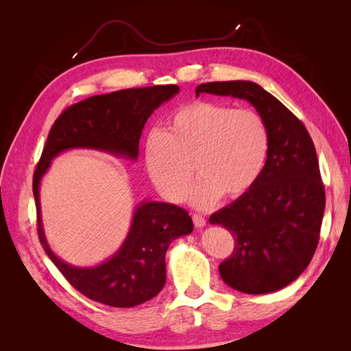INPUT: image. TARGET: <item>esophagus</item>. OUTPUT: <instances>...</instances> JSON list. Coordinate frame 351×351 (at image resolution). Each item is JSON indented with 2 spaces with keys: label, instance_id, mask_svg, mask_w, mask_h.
<instances>
[{
  "label": "esophagus",
  "instance_id": "obj_1",
  "mask_svg": "<svg viewBox=\"0 0 351 351\" xmlns=\"http://www.w3.org/2000/svg\"><path fill=\"white\" fill-rule=\"evenodd\" d=\"M193 222H195V226L197 228H202V227L206 226V219L202 217V215H199V214H193Z\"/></svg>",
  "mask_w": 351,
  "mask_h": 351
}]
</instances>
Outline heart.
Instances as JSON below:
<instances>
[{"label": "heart", "mask_w": 351, "mask_h": 351, "mask_svg": "<svg viewBox=\"0 0 351 351\" xmlns=\"http://www.w3.org/2000/svg\"><path fill=\"white\" fill-rule=\"evenodd\" d=\"M269 146V127L258 111L197 99L147 136L145 165L158 192L180 202L192 183L193 164L199 178L189 197L196 208H208L222 195H246L267 165Z\"/></svg>", "instance_id": "heart-1"}]
</instances>
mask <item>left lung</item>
I'll list each match as a JSON object with an SVG mask.
<instances>
[{"instance_id": "left-lung-1", "label": "left lung", "mask_w": 351, "mask_h": 351, "mask_svg": "<svg viewBox=\"0 0 351 351\" xmlns=\"http://www.w3.org/2000/svg\"><path fill=\"white\" fill-rule=\"evenodd\" d=\"M200 93L246 99L271 134L256 184L209 217L236 240L231 256L219 265L221 278L246 294L281 290L307 268L319 241L325 187L312 137L289 108L253 82H209L196 88V97Z\"/></svg>"}]
</instances>
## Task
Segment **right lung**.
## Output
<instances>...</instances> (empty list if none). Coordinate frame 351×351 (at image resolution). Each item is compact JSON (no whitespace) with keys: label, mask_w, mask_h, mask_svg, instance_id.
<instances>
[{"label":"right lung","mask_w":351,"mask_h":351,"mask_svg":"<svg viewBox=\"0 0 351 351\" xmlns=\"http://www.w3.org/2000/svg\"><path fill=\"white\" fill-rule=\"evenodd\" d=\"M178 90L176 84H159L97 95L71 105L51 127L34 174L38 236L48 258L64 278L93 302L133 307L154 299L165 285L168 246L173 240L190 234L193 221L180 206L165 202H142L117 253L97 267H73L61 261L47 241L40 218V180L52 159L69 149H95L136 161L145 123Z\"/></svg>","instance_id":"add662e5"}]
</instances>
